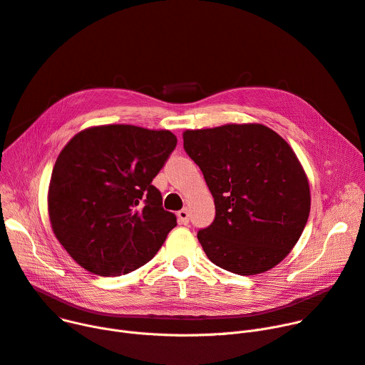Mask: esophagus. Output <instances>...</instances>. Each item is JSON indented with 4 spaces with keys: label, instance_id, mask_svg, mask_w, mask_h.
Segmentation results:
<instances>
[{
    "label": "esophagus",
    "instance_id": "34e87169",
    "mask_svg": "<svg viewBox=\"0 0 365 365\" xmlns=\"http://www.w3.org/2000/svg\"><path fill=\"white\" fill-rule=\"evenodd\" d=\"M178 222L179 225H187L189 223V211L187 208H183L178 212Z\"/></svg>",
    "mask_w": 365,
    "mask_h": 365
}]
</instances>
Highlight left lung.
<instances>
[{
    "instance_id": "8db88e82",
    "label": "left lung",
    "mask_w": 365,
    "mask_h": 365,
    "mask_svg": "<svg viewBox=\"0 0 365 365\" xmlns=\"http://www.w3.org/2000/svg\"><path fill=\"white\" fill-rule=\"evenodd\" d=\"M214 198L215 218L198 232L211 262L240 276L269 272L297 245L311 195L289 143L259 123L183 132Z\"/></svg>"
}]
</instances>
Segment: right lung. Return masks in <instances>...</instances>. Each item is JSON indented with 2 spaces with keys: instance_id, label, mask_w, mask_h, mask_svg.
<instances>
[{
  "instance_id": "right-lung-1",
  "label": "right lung",
  "mask_w": 365,
  "mask_h": 365,
  "mask_svg": "<svg viewBox=\"0 0 365 365\" xmlns=\"http://www.w3.org/2000/svg\"><path fill=\"white\" fill-rule=\"evenodd\" d=\"M178 138L132 125L88 128L61 150L48 187L56 237L85 270L128 274L147 264L178 223L153 185Z\"/></svg>"
}]
</instances>
